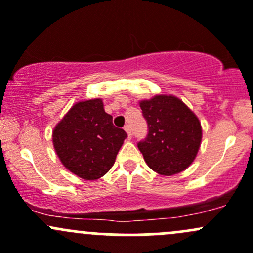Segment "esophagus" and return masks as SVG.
<instances>
[{"label":"esophagus","instance_id":"obj_1","mask_svg":"<svg viewBox=\"0 0 253 253\" xmlns=\"http://www.w3.org/2000/svg\"><path fill=\"white\" fill-rule=\"evenodd\" d=\"M124 130H126V131L127 137L131 138V129H130V126H129V124H126V126H124Z\"/></svg>","mask_w":253,"mask_h":253}]
</instances>
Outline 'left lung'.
<instances>
[{
    "instance_id": "8db88e82",
    "label": "left lung",
    "mask_w": 253,
    "mask_h": 253,
    "mask_svg": "<svg viewBox=\"0 0 253 253\" xmlns=\"http://www.w3.org/2000/svg\"><path fill=\"white\" fill-rule=\"evenodd\" d=\"M147 122V136L137 143L152 170L171 176L192 164L202 142V126L197 116L180 99L157 95L140 102Z\"/></svg>"
}]
</instances>
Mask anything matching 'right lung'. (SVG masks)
Instances as JSON below:
<instances>
[{"label":"right lung","instance_id":"right-lung-1","mask_svg":"<svg viewBox=\"0 0 253 253\" xmlns=\"http://www.w3.org/2000/svg\"><path fill=\"white\" fill-rule=\"evenodd\" d=\"M126 132L112 123L101 99L76 104L53 131L61 163L84 180L102 177L115 164Z\"/></svg>","mask_w":253,"mask_h":253}]
</instances>
